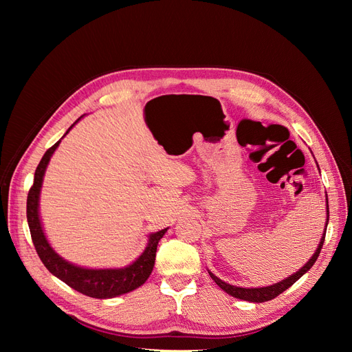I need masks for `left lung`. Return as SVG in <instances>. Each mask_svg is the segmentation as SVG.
Returning <instances> with one entry per match:
<instances>
[{"mask_svg":"<svg viewBox=\"0 0 352 352\" xmlns=\"http://www.w3.org/2000/svg\"><path fill=\"white\" fill-rule=\"evenodd\" d=\"M326 199H327V195H326ZM327 214H329V204H327ZM329 221V219H327ZM326 228H327V223H326ZM324 236H326V230L323 233V238L320 241V243H318V248L316 250L314 255L310 258V261H308L302 269L298 270L296 273H294L292 276H289V278H286L285 280L279 282V283H274L272 286H265V287H251V289H247V287H238V286H233V285H229L226 282L220 280L217 276L212 274L211 272L210 276L211 279L214 280L223 291L228 292L229 295L235 296V298H239V300H243V301H250V302H264V301H270L273 300V298H276L278 295H280L283 291H286L287 287L292 286L298 279L301 278V276L304 273H307L308 270H310L313 267V264L316 263L318 254H320L322 248H323V242H324Z\"/></svg>","mask_w":352,"mask_h":352,"instance_id":"8db88e82","label":"left lung"}]
</instances>
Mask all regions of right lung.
<instances>
[{"mask_svg": "<svg viewBox=\"0 0 352 352\" xmlns=\"http://www.w3.org/2000/svg\"><path fill=\"white\" fill-rule=\"evenodd\" d=\"M78 120H80V117ZM74 123L69 127V131L74 126ZM58 144L60 141L56 142L51 148H48L44 157H42L35 170L34 185L30 186L29 194H28V204H26L28 225L30 230L32 242L35 245V250L39 255L41 261L44 263L45 267L52 274L57 276L60 280L67 283L70 287H73L74 291H78L87 296L104 300V298H114L117 295H123L136 289V287L144 285L145 280L150 278V274L154 269L158 241L163 238L167 229H163L150 235V242H148V247L142 252L141 257L124 269H105V270L82 269L58 257V255L54 252V250L50 247V243L44 235V230H42V226H41L38 201H39L42 177H44L47 164L50 162L52 153H54L56 148L58 146Z\"/></svg>", "mask_w": 352, "mask_h": 352, "instance_id": "obj_1", "label": "right lung"}]
</instances>
